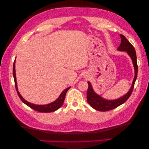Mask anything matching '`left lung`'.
I'll return each mask as SVG.
<instances>
[{
  "label": "left lung",
  "instance_id": "8db88e82",
  "mask_svg": "<svg viewBox=\"0 0 149 149\" xmlns=\"http://www.w3.org/2000/svg\"><path fill=\"white\" fill-rule=\"evenodd\" d=\"M120 36L121 38V43L120 44L118 49L119 51L126 52L129 55V56L131 58L135 70L134 78L131 87H130L128 93L127 94H125L123 96H122L121 97H119L114 100H107L102 98L100 95H98V94H97L94 91L91 83L88 81V89L87 91L88 102L90 106L93 108H94V109L99 111H110L115 109L117 107H118L120 105L123 104V103H124L128 100L130 96L131 95L134 87L135 82H136L137 79L138 66L137 63L136 50H135V48L128 41L127 38H126L123 35L120 34Z\"/></svg>",
  "mask_w": 149,
  "mask_h": 149
}]
</instances>
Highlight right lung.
I'll list each match as a JSON object with an SVG mask.
<instances>
[{"mask_svg":"<svg viewBox=\"0 0 149 149\" xmlns=\"http://www.w3.org/2000/svg\"><path fill=\"white\" fill-rule=\"evenodd\" d=\"M15 60L14 61V63H13V78H14L15 86V88H16V90H17V94H18V95H19V97L20 98V100H22V102H23L24 104H25L26 106H28L29 107L31 108V109H33V110H35V111H37L38 112H52L56 111L57 109H59L60 107H61V106L63 105V102H64L66 92L68 91V90L70 88V87L65 89L64 91L61 93L60 96L58 97L56 100H55V101H53V102L48 104L37 105V104H32V103H30L28 101H26V100H25L22 97V96L20 95V94L19 92V91H18L17 80H16L15 66Z\"/></svg>","mask_w":149,"mask_h":149,"instance_id":"right-lung-1","label":"right lung"}]
</instances>
